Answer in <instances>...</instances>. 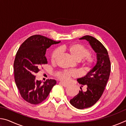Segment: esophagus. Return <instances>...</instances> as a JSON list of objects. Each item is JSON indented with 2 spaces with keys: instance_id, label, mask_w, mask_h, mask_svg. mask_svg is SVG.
I'll list each match as a JSON object with an SVG mask.
<instances>
[{
  "instance_id": "1",
  "label": "esophagus",
  "mask_w": 126,
  "mask_h": 126,
  "mask_svg": "<svg viewBox=\"0 0 126 126\" xmlns=\"http://www.w3.org/2000/svg\"><path fill=\"white\" fill-rule=\"evenodd\" d=\"M60 84L62 85V86H63L64 87H68L69 85H68V84H65V83H64L63 82H60Z\"/></svg>"
}]
</instances>
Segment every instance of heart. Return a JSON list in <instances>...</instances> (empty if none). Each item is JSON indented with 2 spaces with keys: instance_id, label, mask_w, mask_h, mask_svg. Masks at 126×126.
I'll return each instance as SVG.
<instances>
[{
  "instance_id": "heart-1",
  "label": "heart",
  "mask_w": 126,
  "mask_h": 126,
  "mask_svg": "<svg viewBox=\"0 0 126 126\" xmlns=\"http://www.w3.org/2000/svg\"><path fill=\"white\" fill-rule=\"evenodd\" d=\"M61 50L67 52L77 61H79L83 69L89 71L92 69L96 62V58L92 55L88 48L80 43H73L68 46L61 47ZM59 54V50L55 49L50 55V62L54 64ZM55 75L58 79L64 82H67L72 78L77 76V73L73 70H62L55 72Z\"/></svg>"
}]
</instances>
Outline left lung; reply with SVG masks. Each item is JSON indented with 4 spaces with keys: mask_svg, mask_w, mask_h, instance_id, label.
<instances>
[{
    "mask_svg": "<svg viewBox=\"0 0 126 126\" xmlns=\"http://www.w3.org/2000/svg\"><path fill=\"white\" fill-rule=\"evenodd\" d=\"M80 39L88 41L93 49L97 53V62L86 76L78 78L77 80L82 87H86L81 91L70 103L79 110L91 107L98 101L103 93L109 79L110 72V62L107 49L98 40L92 36L86 35Z\"/></svg>",
    "mask_w": 126,
    "mask_h": 126,
    "instance_id": "obj_1",
    "label": "left lung"
}]
</instances>
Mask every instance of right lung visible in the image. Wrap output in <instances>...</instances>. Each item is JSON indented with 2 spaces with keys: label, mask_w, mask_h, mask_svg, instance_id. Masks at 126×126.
<instances>
[{
  "label": "right lung",
  "mask_w": 126,
  "mask_h": 126,
  "mask_svg": "<svg viewBox=\"0 0 126 126\" xmlns=\"http://www.w3.org/2000/svg\"><path fill=\"white\" fill-rule=\"evenodd\" d=\"M59 42L43 35H32L23 43L16 52L14 62L15 81L21 96L28 103H42L56 84V80L52 79L42 83L36 79L35 74L42 65L48 63L45 57L47 49Z\"/></svg>",
  "instance_id": "right-lung-1"
}]
</instances>
